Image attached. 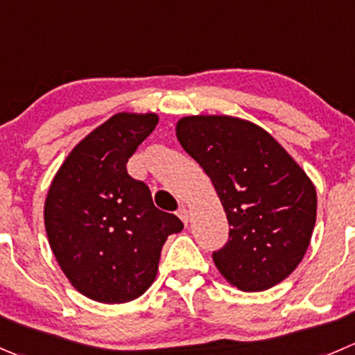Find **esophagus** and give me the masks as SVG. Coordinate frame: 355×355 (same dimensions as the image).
Here are the masks:
<instances>
[{
  "instance_id": "esophagus-1",
  "label": "esophagus",
  "mask_w": 355,
  "mask_h": 355,
  "mask_svg": "<svg viewBox=\"0 0 355 355\" xmlns=\"http://www.w3.org/2000/svg\"><path fill=\"white\" fill-rule=\"evenodd\" d=\"M178 216H180L182 222H184L185 225H187L189 220H191V211H189V209H187V206H182V208L178 209Z\"/></svg>"
}]
</instances>
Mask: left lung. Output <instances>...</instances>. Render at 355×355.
<instances>
[{
    "mask_svg": "<svg viewBox=\"0 0 355 355\" xmlns=\"http://www.w3.org/2000/svg\"><path fill=\"white\" fill-rule=\"evenodd\" d=\"M177 139L218 194L229 241L213 253L232 286L263 291L286 279L305 257L318 215L311 178L254 123L223 114L185 116Z\"/></svg>",
    "mask_w": 355,
    "mask_h": 355,
    "instance_id": "obj_1",
    "label": "left lung"
}]
</instances>
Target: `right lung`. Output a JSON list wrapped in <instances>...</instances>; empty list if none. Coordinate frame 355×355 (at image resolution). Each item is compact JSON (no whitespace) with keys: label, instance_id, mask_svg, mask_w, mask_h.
Segmentation results:
<instances>
[{"label":"right lung","instance_id":"add662e5","mask_svg":"<svg viewBox=\"0 0 355 355\" xmlns=\"http://www.w3.org/2000/svg\"><path fill=\"white\" fill-rule=\"evenodd\" d=\"M157 114L118 112L69 153L44 201L48 243L69 283L101 304H125L154 283L164 241L184 223L154 206L126 171Z\"/></svg>","mask_w":355,"mask_h":355}]
</instances>
